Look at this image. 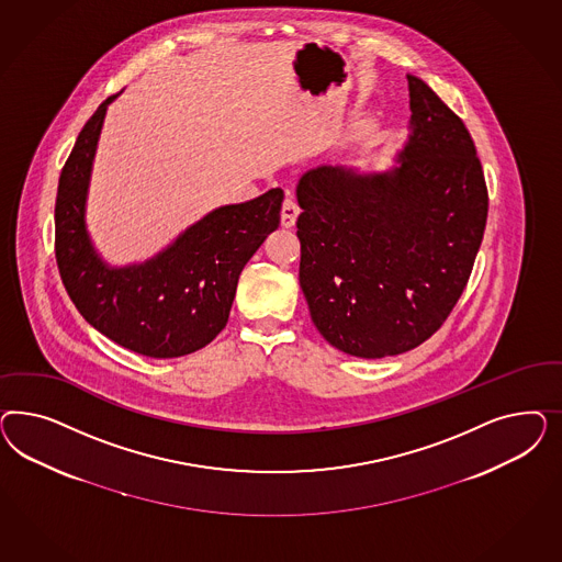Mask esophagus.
Listing matches in <instances>:
<instances>
[{
  "instance_id": "esophagus-1",
  "label": "esophagus",
  "mask_w": 562,
  "mask_h": 562,
  "mask_svg": "<svg viewBox=\"0 0 562 562\" xmlns=\"http://www.w3.org/2000/svg\"><path fill=\"white\" fill-rule=\"evenodd\" d=\"M299 214H301V207L296 204V200L289 195L286 200H284V204H282V226L284 228H292L294 226V222L299 218Z\"/></svg>"
}]
</instances>
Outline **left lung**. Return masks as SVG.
<instances>
[{
	"instance_id": "obj_1",
	"label": "left lung",
	"mask_w": 562,
	"mask_h": 562,
	"mask_svg": "<svg viewBox=\"0 0 562 562\" xmlns=\"http://www.w3.org/2000/svg\"><path fill=\"white\" fill-rule=\"evenodd\" d=\"M408 139L374 172L322 165L296 186L299 282L341 352L395 357L428 340L468 284L488 191L463 121L408 74Z\"/></svg>"
}]
</instances>
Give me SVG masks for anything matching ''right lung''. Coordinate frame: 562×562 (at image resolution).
Here are the masks:
<instances>
[{
	"instance_id": "1",
	"label": "right lung",
	"mask_w": 562,
	"mask_h": 562,
	"mask_svg": "<svg viewBox=\"0 0 562 562\" xmlns=\"http://www.w3.org/2000/svg\"><path fill=\"white\" fill-rule=\"evenodd\" d=\"M109 97L86 121L61 170L55 202V257L71 303L88 324L150 358L191 355L228 322L238 276L280 224L284 191L221 205L156 256L111 266L86 226V200Z\"/></svg>"
}]
</instances>
